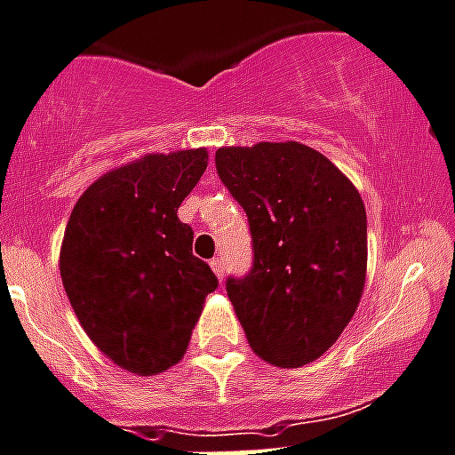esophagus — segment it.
Instances as JSON below:
<instances>
[{
    "label": "esophagus",
    "instance_id": "esophagus-1",
    "mask_svg": "<svg viewBox=\"0 0 455 455\" xmlns=\"http://www.w3.org/2000/svg\"><path fill=\"white\" fill-rule=\"evenodd\" d=\"M210 266H212V270H214V275L219 276V281L223 279V272H225V263H223V259H220V257L212 259V263H210Z\"/></svg>",
    "mask_w": 455,
    "mask_h": 455
}]
</instances>
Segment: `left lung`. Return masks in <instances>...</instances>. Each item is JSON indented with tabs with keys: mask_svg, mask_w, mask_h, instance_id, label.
Segmentation results:
<instances>
[{
	"mask_svg": "<svg viewBox=\"0 0 455 455\" xmlns=\"http://www.w3.org/2000/svg\"><path fill=\"white\" fill-rule=\"evenodd\" d=\"M216 172L252 232V270L225 283L250 348L281 369L319 360L364 292L360 192L326 156L295 140L220 147Z\"/></svg>",
	"mask_w": 455,
	"mask_h": 455,
	"instance_id": "left-lung-1",
	"label": "left lung"
}]
</instances>
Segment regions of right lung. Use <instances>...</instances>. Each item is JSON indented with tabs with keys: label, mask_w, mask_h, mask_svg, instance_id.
<instances>
[{
	"label": "right lung",
	"mask_w": 455,
	"mask_h": 455,
	"mask_svg": "<svg viewBox=\"0 0 455 455\" xmlns=\"http://www.w3.org/2000/svg\"><path fill=\"white\" fill-rule=\"evenodd\" d=\"M205 170V147L145 154L93 180L67 223L60 276L73 313L100 353L129 373L158 375L179 364L219 285L176 214Z\"/></svg>",
	"instance_id": "obj_1"
}]
</instances>
